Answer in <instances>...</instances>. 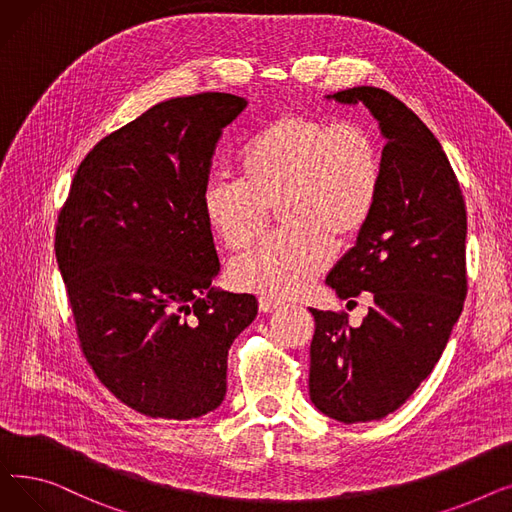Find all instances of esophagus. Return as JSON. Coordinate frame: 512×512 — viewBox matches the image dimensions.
I'll use <instances>...</instances> for the list:
<instances>
[{
	"mask_svg": "<svg viewBox=\"0 0 512 512\" xmlns=\"http://www.w3.org/2000/svg\"><path fill=\"white\" fill-rule=\"evenodd\" d=\"M280 307H282L280 301H274L270 297H259V311H263V313H272V311H276Z\"/></svg>",
	"mask_w": 512,
	"mask_h": 512,
	"instance_id": "1",
	"label": "esophagus"
}]
</instances>
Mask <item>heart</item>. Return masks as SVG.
<instances>
[{"mask_svg": "<svg viewBox=\"0 0 512 512\" xmlns=\"http://www.w3.org/2000/svg\"><path fill=\"white\" fill-rule=\"evenodd\" d=\"M384 164L361 124L288 114L257 130L238 155V178L209 180L207 226L232 251L251 247L278 207L282 232L234 259L230 280L265 297H292L326 270L332 236L361 234L380 201Z\"/></svg>", "mask_w": 512, "mask_h": 512, "instance_id": "heart-1", "label": "heart"}]
</instances>
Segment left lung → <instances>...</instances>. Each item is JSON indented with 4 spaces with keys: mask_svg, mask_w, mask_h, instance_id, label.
Masks as SVG:
<instances>
[{
    "mask_svg": "<svg viewBox=\"0 0 512 512\" xmlns=\"http://www.w3.org/2000/svg\"><path fill=\"white\" fill-rule=\"evenodd\" d=\"M380 122L384 182L367 226L326 278L340 299L371 292L359 328L344 311L311 309L309 396L342 423L394 413L442 357L467 297V211L440 141L378 87L338 91Z\"/></svg>",
    "mask_w": 512,
    "mask_h": 512,
    "instance_id": "8db88e82",
    "label": "left lung"
}]
</instances>
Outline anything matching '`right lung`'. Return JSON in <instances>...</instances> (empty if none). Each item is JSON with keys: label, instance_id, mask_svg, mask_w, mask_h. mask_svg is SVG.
I'll return each instance as SVG.
<instances>
[{"label": "right lung", "instance_id": "add662e5", "mask_svg": "<svg viewBox=\"0 0 512 512\" xmlns=\"http://www.w3.org/2000/svg\"><path fill=\"white\" fill-rule=\"evenodd\" d=\"M247 107L230 93L153 105L80 161L56 226V259L83 355L147 417L222 405L228 348L257 315L253 294L215 290L220 259L201 209L222 130Z\"/></svg>", "mask_w": 512, "mask_h": 512}]
</instances>
